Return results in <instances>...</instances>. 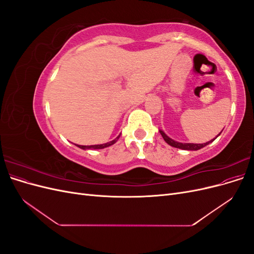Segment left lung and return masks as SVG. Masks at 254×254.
<instances>
[{
	"instance_id": "8db88e82",
	"label": "left lung",
	"mask_w": 254,
	"mask_h": 254,
	"mask_svg": "<svg viewBox=\"0 0 254 254\" xmlns=\"http://www.w3.org/2000/svg\"><path fill=\"white\" fill-rule=\"evenodd\" d=\"M160 133H161V135L163 136V139H164V141L168 144V145H171V146H173V147H176V148H180V149H184V150H198V149H200V148H202V147H204V146H206L207 144H210L211 142H213L214 140H212V141H210V142H206V143H203V144H194V143H179V142H176V141H174V140H172L171 137H168L163 131H161L160 130ZM219 135V134H218ZM217 135V136H218Z\"/></svg>"
}]
</instances>
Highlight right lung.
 <instances>
[{
	"label": "right lung",
	"instance_id": "add662e5",
	"mask_svg": "<svg viewBox=\"0 0 254 254\" xmlns=\"http://www.w3.org/2000/svg\"><path fill=\"white\" fill-rule=\"evenodd\" d=\"M120 135L117 137V139H114L113 141L111 142H108L106 144H101V145H90V146H84V145H78V147L81 148V149H102V148H105V147H108V146H111L112 144H114L115 142H117L119 140Z\"/></svg>",
	"mask_w": 254,
	"mask_h": 254
}]
</instances>
